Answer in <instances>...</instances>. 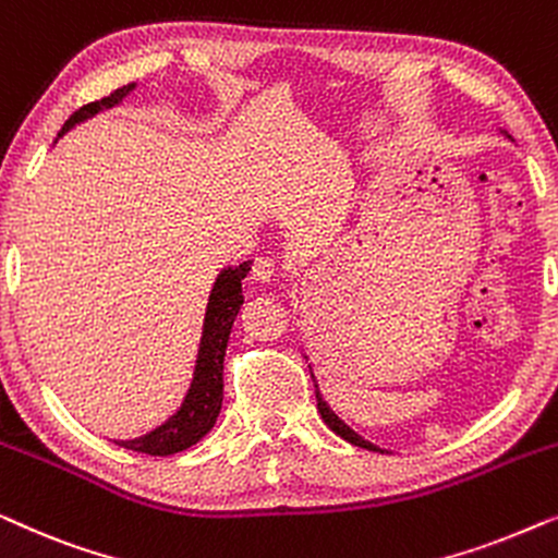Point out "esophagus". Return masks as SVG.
Returning a JSON list of instances; mask_svg holds the SVG:
<instances>
[{"instance_id": "esophagus-1", "label": "esophagus", "mask_w": 558, "mask_h": 558, "mask_svg": "<svg viewBox=\"0 0 558 558\" xmlns=\"http://www.w3.org/2000/svg\"><path fill=\"white\" fill-rule=\"evenodd\" d=\"M277 269H279V262L274 256H258L254 262V279L258 281H271L277 277Z\"/></svg>"}]
</instances>
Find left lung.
<instances>
[{
  "mask_svg": "<svg viewBox=\"0 0 558 558\" xmlns=\"http://www.w3.org/2000/svg\"><path fill=\"white\" fill-rule=\"evenodd\" d=\"M315 396H317V411H319V416H323V422H325L327 426H330V429H332L335 434H338V437H342V439L350 441V445H355V447L371 449V452H384V449H380V447L371 445V441H365V439L361 437V434H355L345 422H340V418L335 416V411L323 401V396H319V391H315Z\"/></svg>",
  "mask_w": 558,
  "mask_h": 558,
  "instance_id": "1",
  "label": "left lung"
}]
</instances>
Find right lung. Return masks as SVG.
Listing matches in <instances>:
<instances>
[{
    "label": "right lung",
    "instance_id": "add662e5",
    "mask_svg": "<svg viewBox=\"0 0 558 558\" xmlns=\"http://www.w3.org/2000/svg\"><path fill=\"white\" fill-rule=\"evenodd\" d=\"M132 88L134 83H129V86L117 88L113 94L101 98V101H90L86 106H81V109L65 121L63 129H60L58 140L73 124H78V121L94 117V113H98L101 109H111V106H117ZM246 274H248V262H243L235 266V269H226L220 274L216 287H213L208 312H205L201 350H197L195 378L178 414H174L170 422L159 426V429L149 432L147 437H140L132 441H117L119 447L132 449V452L151 454V457H167L197 445V441L213 429V424H216V418L220 414V403H223V357H226L228 335H231L233 319L239 315L243 304L241 279L246 277Z\"/></svg>",
    "mask_w": 558,
    "mask_h": 558
}]
</instances>
